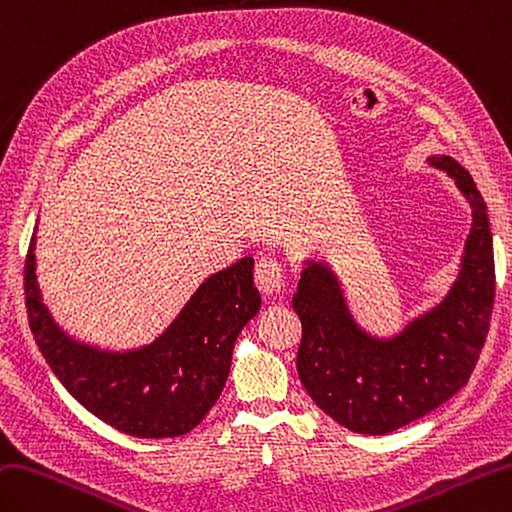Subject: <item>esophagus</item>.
<instances>
[{"label": "esophagus", "instance_id": "esophagus-1", "mask_svg": "<svg viewBox=\"0 0 512 512\" xmlns=\"http://www.w3.org/2000/svg\"><path fill=\"white\" fill-rule=\"evenodd\" d=\"M255 284L264 295H273L284 286V268L275 257H262L255 266Z\"/></svg>", "mask_w": 512, "mask_h": 512}]
</instances>
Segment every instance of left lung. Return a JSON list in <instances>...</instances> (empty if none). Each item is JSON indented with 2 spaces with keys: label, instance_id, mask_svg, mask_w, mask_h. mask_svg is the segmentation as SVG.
<instances>
[{
  "label": "left lung",
  "instance_id": "1",
  "mask_svg": "<svg viewBox=\"0 0 512 512\" xmlns=\"http://www.w3.org/2000/svg\"><path fill=\"white\" fill-rule=\"evenodd\" d=\"M428 164L455 179L473 208L462 268L448 295L393 337L359 326L326 262L306 259L295 313L302 319L297 373L313 402L353 433L386 435L448 402L482 353L495 302L488 210L468 170L448 155Z\"/></svg>",
  "mask_w": 512,
  "mask_h": 512
}]
</instances>
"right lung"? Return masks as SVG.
I'll return each mask as SVG.
<instances>
[{"instance_id":"1","label":"right lung","mask_w":512,"mask_h":512,"mask_svg":"<svg viewBox=\"0 0 512 512\" xmlns=\"http://www.w3.org/2000/svg\"><path fill=\"white\" fill-rule=\"evenodd\" d=\"M30 237L24 293L30 330L50 370L79 404L108 426L142 439L193 430L222 395L242 328L259 313L253 257L204 279L155 342L104 350L64 333L42 299Z\"/></svg>"}]
</instances>
